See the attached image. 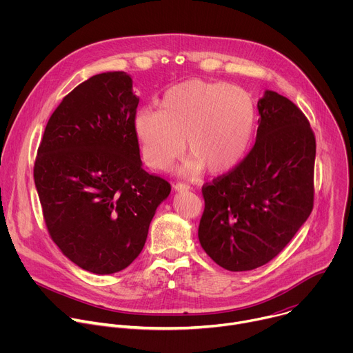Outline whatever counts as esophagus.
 <instances>
[{
    "instance_id": "obj_1",
    "label": "esophagus",
    "mask_w": 353,
    "mask_h": 353,
    "mask_svg": "<svg viewBox=\"0 0 353 353\" xmlns=\"http://www.w3.org/2000/svg\"><path fill=\"white\" fill-rule=\"evenodd\" d=\"M191 187L188 185V184H185V183H176L174 184V190L176 191H188Z\"/></svg>"
}]
</instances>
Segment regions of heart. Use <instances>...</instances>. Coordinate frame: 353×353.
Masks as SVG:
<instances>
[{
    "instance_id": "b5f03b06",
    "label": "heart",
    "mask_w": 353,
    "mask_h": 353,
    "mask_svg": "<svg viewBox=\"0 0 353 353\" xmlns=\"http://www.w3.org/2000/svg\"><path fill=\"white\" fill-rule=\"evenodd\" d=\"M257 125V106L245 89L219 81L190 79L168 89L159 110L142 109L134 131L145 163L168 170L185 150L183 168L196 176L233 170L247 155Z\"/></svg>"
}]
</instances>
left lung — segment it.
<instances>
[{
  "instance_id": "left-lung-1",
  "label": "left lung",
  "mask_w": 353,
  "mask_h": 353,
  "mask_svg": "<svg viewBox=\"0 0 353 353\" xmlns=\"http://www.w3.org/2000/svg\"><path fill=\"white\" fill-rule=\"evenodd\" d=\"M257 106L254 146L233 170L203 185L199 243L233 272L275 259L314 205L316 137L307 117L272 90Z\"/></svg>"
}]
</instances>
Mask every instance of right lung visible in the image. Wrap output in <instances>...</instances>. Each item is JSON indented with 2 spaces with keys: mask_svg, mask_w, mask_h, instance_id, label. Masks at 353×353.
Returning a JSON list of instances; mask_svg holds the SVG:
<instances>
[{
  "mask_svg": "<svg viewBox=\"0 0 353 353\" xmlns=\"http://www.w3.org/2000/svg\"><path fill=\"white\" fill-rule=\"evenodd\" d=\"M130 75L97 74L71 90L50 117L33 168L43 218L63 254L109 275L142 251L170 183L142 169Z\"/></svg>",
  "mask_w": 353,
  "mask_h": 353,
  "instance_id": "add662e5",
  "label": "right lung"
}]
</instances>
